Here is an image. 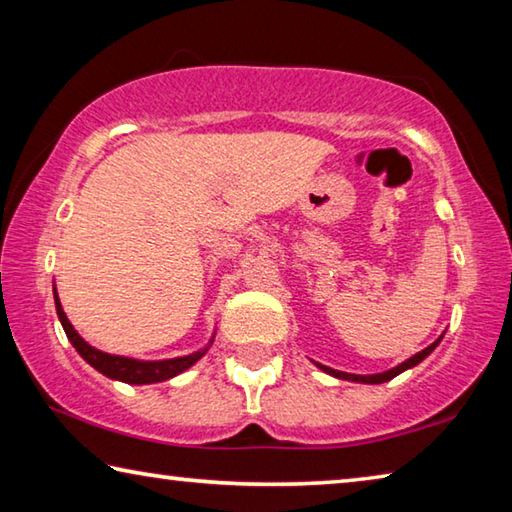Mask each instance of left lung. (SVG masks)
Here are the masks:
<instances>
[{"instance_id": "8db88e82", "label": "left lung", "mask_w": 512, "mask_h": 512, "mask_svg": "<svg viewBox=\"0 0 512 512\" xmlns=\"http://www.w3.org/2000/svg\"><path fill=\"white\" fill-rule=\"evenodd\" d=\"M443 341V334L438 336L436 341H433L429 348H424L422 352H418V354H413L411 359H406V361H402L400 366H395V368H391V370H386V372H375V375H352V372H343V370H334V368H329V366H323V363H318V361H314V366L316 368H320L323 372H327V375H332V377H336V379H345V381H357V384H384V381H391L393 377H397L400 375V372H404V370H409V368H415L418 366V363H422L424 359L429 357V354L438 348V343Z\"/></svg>"}]
</instances>
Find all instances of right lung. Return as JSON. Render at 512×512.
I'll return each mask as SVG.
<instances>
[{
    "label": "right lung",
    "mask_w": 512,
    "mask_h": 512,
    "mask_svg": "<svg viewBox=\"0 0 512 512\" xmlns=\"http://www.w3.org/2000/svg\"><path fill=\"white\" fill-rule=\"evenodd\" d=\"M54 302H56V314H58L60 325H63L67 339L74 345L76 352H79L94 370H99L101 375L117 379V381H124V384H158V381H167L171 377H176V375H180V372H185L187 368H192L194 363L201 359L203 354L210 350V345L214 343V336H212L210 343H207L203 350L185 354V357L160 359V361H142V359L121 357V354H108V352H101L94 348V345H90L79 332H76L74 325L69 323V318L63 311V305H60L56 284H54Z\"/></svg>",
    "instance_id": "obj_1"
}]
</instances>
